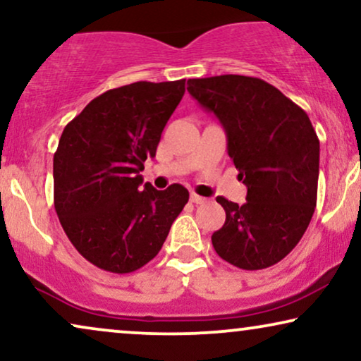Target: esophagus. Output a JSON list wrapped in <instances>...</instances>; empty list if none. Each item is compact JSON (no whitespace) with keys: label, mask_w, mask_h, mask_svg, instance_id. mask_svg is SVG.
I'll return each instance as SVG.
<instances>
[{"label":"esophagus","mask_w":361,"mask_h":361,"mask_svg":"<svg viewBox=\"0 0 361 361\" xmlns=\"http://www.w3.org/2000/svg\"><path fill=\"white\" fill-rule=\"evenodd\" d=\"M205 197H202V195H197L195 194V192H192L190 194V202H194V204H204L205 202Z\"/></svg>","instance_id":"1"}]
</instances>
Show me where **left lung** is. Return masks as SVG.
<instances>
[{"instance_id": "1", "label": "left lung", "mask_w": 361, "mask_h": 361, "mask_svg": "<svg viewBox=\"0 0 361 361\" xmlns=\"http://www.w3.org/2000/svg\"><path fill=\"white\" fill-rule=\"evenodd\" d=\"M189 94L214 112L247 202L217 197L226 224L212 233L219 257L243 270L272 267L305 233L317 205L320 142L307 112L259 78L189 79Z\"/></svg>"}]
</instances>
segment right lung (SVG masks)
<instances>
[{"instance_id": "right-lung-1", "label": "right lung", "mask_w": 361, "mask_h": 361, "mask_svg": "<svg viewBox=\"0 0 361 361\" xmlns=\"http://www.w3.org/2000/svg\"><path fill=\"white\" fill-rule=\"evenodd\" d=\"M185 79L139 81L109 89L84 107L61 134L54 152V209L76 250L92 265L129 274L162 249L189 190L146 182L144 162L156 156Z\"/></svg>"}]
</instances>
